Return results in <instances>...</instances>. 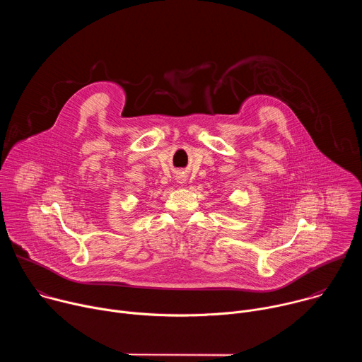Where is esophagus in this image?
I'll use <instances>...</instances> for the list:
<instances>
[{"instance_id":"obj_1","label":"esophagus","mask_w":362,"mask_h":362,"mask_svg":"<svg viewBox=\"0 0 362 362\" xmlns=\"http://www.w3.org/2000/svg\"><path fill=\"white\" fill-rule=\"evenodd\" d=\"M177 180L182 183V182L185 180V176H182V175H180V176H177Z\"/></svg>"}]
</instances>
